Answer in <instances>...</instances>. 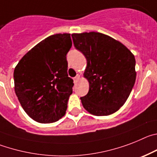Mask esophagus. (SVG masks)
I'll use <instances>...</instances> for the list:
<instances>
[{
    "instance_id": "34e87169",
    "label": "esophagus",
    "mask_w": 157,
    "mask_h": 157,
    "mask_svg": "<svg viewBox=\"0 0 157 157\" xmlns=\"http://www.w3.org/2000/svg\"><path fill=\"white\" fill-rule=\"evenodd\" d=\"M79 79H80V75H78V74H77V75L74 78H73V82H74V84H77V82H78Z\"/></svg>"
}]
</instances>
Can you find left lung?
I'll list each match as a JSON object with an SVG mask.
<instances>
[{
  "label": "left lung",
  "mask_w": 157,
  "mask_h": 157,
  "mask_svg": "<svg viewBox=\"0 0 157 157\" xmlns=\"http://www.w3.org/2000/svg\"><path fill=\"white\" fill-rule=\"evenodd\" d=\"M72 37L87 59L84 77L89 91L80 98L82 105L93 115L114 113L127 101L135 83V56L123 44L103 33H73Z\"/></svg>",
  "instance_id": "obj_1"
}]
</instances>
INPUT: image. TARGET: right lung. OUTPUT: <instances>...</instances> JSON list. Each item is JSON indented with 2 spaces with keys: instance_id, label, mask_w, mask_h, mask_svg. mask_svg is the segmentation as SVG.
Returning a JSON list of instances; mask_svg holds the SVG:
<instances>
[{
  "instance_id": "1",
  "label": "right lung",
  "mask_w": 157,
  "mask_h": 157,
  "mask_svg": "<svg viewBox=\"0 0 157 157\" xmlns=\"http://www.w3.org/2000/svg\"><path fill=\"white\" fill-rule=\"evenodd\" d=\"M71 47L70 33L52 35L29 50L15 66V94L25 112L36 122H56L66 113L73 87L66 60Z\"/></svg>"
}]
</instances>
